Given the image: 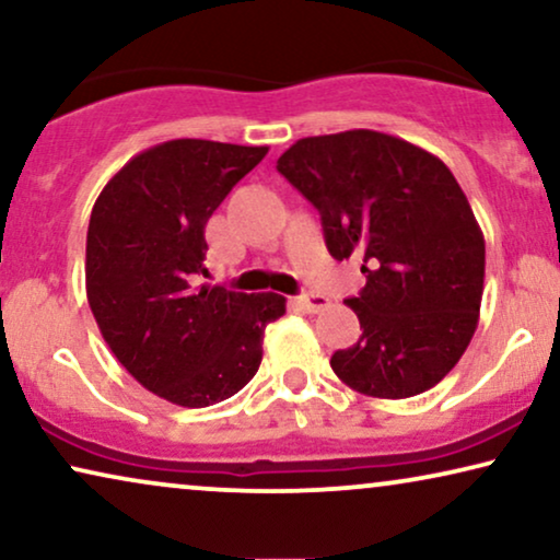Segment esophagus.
Returning a JSON list of instances; mask_svg holds the SVG:
<instances>
[{
	"label": "esophagus",
	"mask_w": 560,
	"mask_h": 560,
	"mask_svg": "<svg viewBox=\"0 0 560 560\" xmlns=\"http://www.w3.org/2000/svg\"><path fill=\"white\" fill-rule=\"evenodd\" d=\"M298 305H301L305 313H318V311H326L328 305H331V301L320 293H305L298 298Z\"/></svg>",
	"instance_id": "esophagus-1"
}]
</instances>
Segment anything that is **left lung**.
Segmentation results:
<instances>
[{
  "mask_svg": "<svg viewBox=\"0 0 560 560\" xmlns=\"http://www.w3.org/2000/svg\"><path fill=\"white\" fill-rule=\"evenodd\" d=\"M278 171L318 209L331 257H362L366 285L347 301L362 336L331 357L336 377L385 400L439 385L485 293V234L454 173L374 129L298 140Z\"/></svg>",
  "mask_w": 560,
  "mask_h": 560,
  "instance_id": "obj_1",
  "label": "left lung"
}]
</instances>
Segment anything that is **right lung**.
<instances>
[{
  "instance_id": "1",
  "label": "right lung",
  "mask_w": 560,
  "mask_h": 560,
  "mask_svg": "<svg viewBox=\"0 0 560 560\" xmlns=\"http://www.w3.org/2000/svg\"><path fill=\"white\" fill-rule=\"evenodd\" d=\"M267 155L211 140L140 152L98 194L86 234V295L98 331L144 389L183 408L240 393L262 362L278 293L247 295L206 278V224Z\"/></svg>"
}]
</instances>
